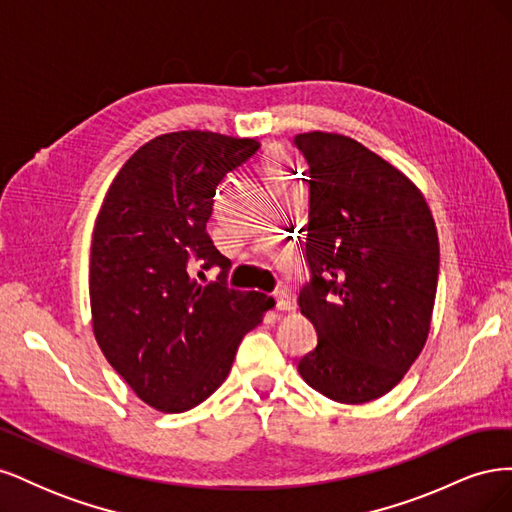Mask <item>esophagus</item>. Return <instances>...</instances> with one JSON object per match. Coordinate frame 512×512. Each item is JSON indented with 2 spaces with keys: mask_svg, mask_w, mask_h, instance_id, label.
<instances>
[{
  "mask_svg": "<svg viewBox=\"0 0 512 512\" xmlns=\"http://www.w3.org/2000/svg\"><path fill=\"white\" fill-rule=\"evenodd\" d=\"M273 299H275V307L282 309V312H292V309H294V301L290 297V292L284 290V288L275 290L273 292Z\"/></svg>",
  "mask_w": 512,
  "mask_h": 512,
  "instance_id": "esophagus-1",
  "label": "esophagus"
}]
</instances>
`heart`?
<instances>
[{"label":"heart","mask_w":512,"mask_h":512,"mask_svg":"<svg viewBox=\"0 0 512 512\" xmlns=\"http://www.w3.org/2000/svg\"><path fill=\"white\" fill-rule=\"evenodd\" d=\"M262 170H265V177L269 185H280L288 181V164L280 151H267L265 158H262Z\"/></svg>","instance_id":"obj_1"}]
</instances>
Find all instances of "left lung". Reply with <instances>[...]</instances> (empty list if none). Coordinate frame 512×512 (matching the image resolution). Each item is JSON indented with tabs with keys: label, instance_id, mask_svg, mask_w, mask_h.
<instances>
[{
	"label": "left lung",
	"instance_id": "1",
	"mask_svg": "<svg viewBox=\"0 0 512 512\" xmlns=\"http://www.w3.org/2000/svg\"><path fill=\"white\" fill-rule=\"evenodd\" d=\"M294 145L309 168L312 280L299 307L318 333L299 374L339 404H367L401 382L427 342L438 230L421 190L354 138L305 132Z\"/></svg>",
	"mask_w": 512,
	"mask_h": 512
}]
</instances>
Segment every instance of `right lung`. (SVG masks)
<instances>
[{
	"mask_svg": "<svg viewBox=\"0 0 512 512\" xmlns=\"http://www.w3.org/2000/svg\"><path fill=\"white\" fill-rule=\"evenodd\" d=\"M256 138L183 130L156 136L121 166L94 226L89 301L106 361L145 404L185 412L226 380L247 331L275 301L226 286L230 260L207 235L220 181ZM213 266L218 283L198 285Z\"/></svg>",
	"mask_w": 512,
	"mask_h": 512,
	"instance_id": "1",
	"label": "right lung"
}]
</instances>
